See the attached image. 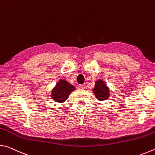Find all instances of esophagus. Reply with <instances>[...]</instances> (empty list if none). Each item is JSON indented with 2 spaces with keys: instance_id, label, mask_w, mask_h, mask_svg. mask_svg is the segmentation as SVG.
<instances>
[{
  "instance_id": "obj_1",
  "label": "esophagus",
  "mask_w": 155,
  "mask_h": 155,
  "mask_svg": "<svg viewBox=\"0 0 155 155\" xmlns=\"http://www.w3.org/2000/svg\"><path fill=\"white\" fill-rule=\"evenodd\" d=\"M85 87H86L85 84H82V85H81V89H82V90H84V89L85 88Z\"/></svg>"
}]
</instances>
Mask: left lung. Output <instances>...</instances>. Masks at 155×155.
Segmentation results:
<instances>
[{"label":"left lung","mask_w":155,"mask_h":155,"mask_svg":"<svg viewBox=\"0 0 155 155\" xmlns=\"http://www.w3.org/2000/svg\"><path fill=\"white\" fill-rule=\"evenodd\" d=\"M93 91L97 99H98L99 101H105L109 98V88L104 85L103 81L99 80L96 81Z\"/></svg>","instance_id":"obj_1"}]
</instances>
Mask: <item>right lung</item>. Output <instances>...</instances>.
<instances>
[{
	"instance_id": "obj_1",
	"label": "right lung",
	"mask_w": 155,
	"mask_h": 155,
	"mask_svg": "<svg viewBox=\"0 0 155 155\" xmlns=\"http://www.w3.org/2000/svg\"><path fill=\"white\" fill-rule=\"evenodd\" d=\"M75 90L74 86L68 83L66 81L60 80L52 91L51 97L54 101L62 103L66 100L70 94Z\"/></svg>"
}]
</instances>
